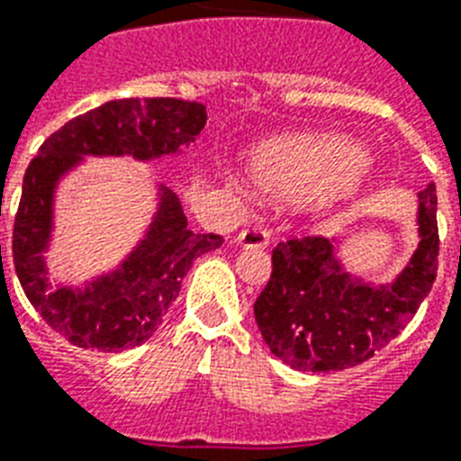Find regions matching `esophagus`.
<instances>
[{"mask_svg": "<svg viewBox=\"0 0 461 461\" xmlns=\"http://www.w3.org/2000/svg\"><path fill=\"white\" fill-rule=\"evenodd\" d=\"M237 241L241 243L243 249H265L267 243H269V231L260 224H253V227H243L239 231Z\"/></svg>", "mask_w": 461, "mask_h": 461, "instance_id": "esophagus-1", "label": "esophagus"}]
</instances>
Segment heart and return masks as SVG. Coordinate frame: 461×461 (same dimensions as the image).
I'll return each instance as SVG.
<instances>
[{
    "label": "heart",
    "mask_w": 461,
    "mask_h": 461,
    "mask_svg": "<svg viewBox=\"0 0 461 461\" xmlns=\"http://www.w3.org/2000/svg\"><path fill=\"white\" fill-rule=\"evenodd\" d=\"M255 183L269 194L314 206H338L368 177V158L354 142L335 135H290L267 142L253 158Z\"/></svg>",
    "instance_id": "obj_1"
}]
</instances>
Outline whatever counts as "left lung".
<instances>
[{"mask_svg": "<svg viewBox=\"0 0 461 461\" xmlns=\"http://www.w3.org/2000/svg\"><path fill=\"white\" fill-rule=\"evenodd\" d=\"M436 185L420 192V246L403 274L366 284L339 267L323 237H290L272 250V276L253 304L276 358L307 373L354 368L401 335L438 272Z\"/></svg>", "mask_w": 461, "mask_h": 461, "instance_id": "8db88e82", "label": "left lung"}]
</instances>
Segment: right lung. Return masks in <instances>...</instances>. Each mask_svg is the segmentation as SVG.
<instances>
[{
  "mask_svg": "<svg viewBox=\"0 0 461 461\" xmlns=\"http://www.w3.org/2000/svg\"><path fill=\"white\" fill-rule=\"evenodd\" d=\"M206 107L177 98H126L69 119L49 135L23 177L11 253L23 290L41 319L81 349L119 351L152 338L199 255L222 246L220 234L187 230L180 201L164 189L145 241L110 276L84 290L49 288L41 250L51 231L53 185L84 154L158 158L177 152L206 126ZM2 260V246H0Z\"/></svg>",
  "mask_w": 461,
  "mask_h": 461,
  "instance_id": "add662e5",
  "label": "right lung"
}]
</instances>
